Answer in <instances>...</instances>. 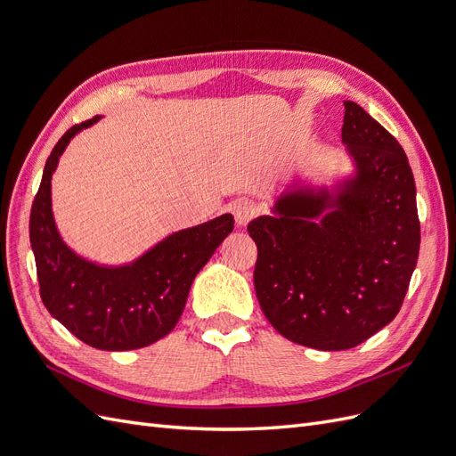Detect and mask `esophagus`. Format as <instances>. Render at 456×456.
I'll list each match as a JSON object with an SVG mask.
<instances>
[{
	"label": "esophagus",
	"instance_id": "1",
	"mask_svg": "<svg viewBox=\"0 0 456 456\" xmlns=\"http://www.w3.org/2000/svg\"><path fill=\"white\" fill-rule=\"evenodd\" d=\"M232 215L236 218L238 226H247L249 220H253L258 215V205L253 200L240 198L232 203Z\"/></svg>",
	"mask_w": 456,
	"mask_h": 456
}]
</instances>
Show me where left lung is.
<instances>
[{
	"instance_id": "obj_1",
	"label": "left lung",
	"mask_w": 456,
	"mask_h": 456,
	"mask_svg": "<svg viewBox=\"0 0 456 456\" xmlns=\"http://www.w3.org/2000/svg\"><path fill=\"white\" fill-rule=\"evenodd\" d=\"M342 142L355 175L300 186L251 220L255 291L272 327L315 350H348L403 305L420 249L417 188L405 151L377 119L344 102Z\"/></svg>"
}]
</instances>
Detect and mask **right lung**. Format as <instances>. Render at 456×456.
<instances>
[{
    "instance_id": "add662e5",
    "label": "right lung",
    "mask_w": 456,
    "mask_h": 456,
    "mask_svg": "<svg viewBox=\"0 0 456 456\" xmlns=\"http://www.w3.org/2000/svg\"><path fill=\"white\" fill-rule=\"evenodd\" d=\"M99 119L70 127L54 144L32 203L30 243L39 295L54 320L93 348L126 352L150 346L175 329L191 281L233 230V216L171 233L126 266H101L77 256L54 224L51 176L76 133Z\"/></svg>"
}]
</instances>
